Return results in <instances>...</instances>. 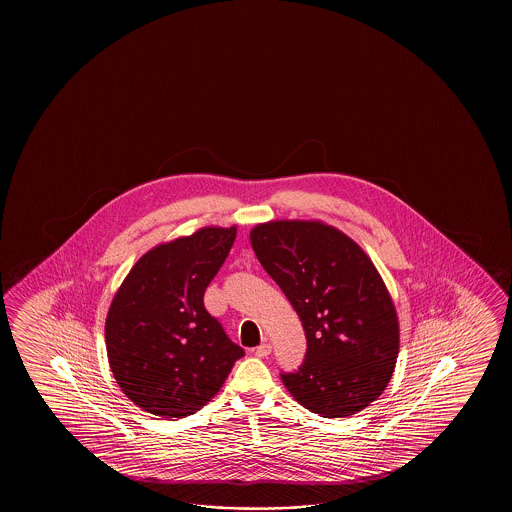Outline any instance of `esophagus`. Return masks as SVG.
I'll return each mask as SVG.
<instances>
[{
  "mask_svg": "<svg viewBox=\"0 0 512 512\" xmlns=\"http://www.w3.org/2000/svg\"><path fill=\"white\" fill-rule=\"evenodd\" d=\"M254 353H256V357H260V359L271 355V344H261L260 348H256Z\"/></svg>",
  "mask_w": 512,
  "mask_h": 512,
  "instance_id": "obj_1",
  "label": "esophagus"
}]
</instances>
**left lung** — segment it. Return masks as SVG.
Listing matches in <instances>:
<instances>
[{
  "mask_svg": "<svg viewBox=\"0 0 512 512\" xmlns=\"http://www.w3.org/2000/svg\"><path fill=\"white\" fill-rule=\"evenodd\" d=\"M252 249L300 316L302 366L282 373L298 403L322 417L370 406L392 379L399 320L368 254L322 221L282 219L251 230Z\"/></svg>",
  "mask_w": 512,
  "mask_h": 512,
  "instance_id": "8db88e82",
  "label": "left lung"
}]
</instances>
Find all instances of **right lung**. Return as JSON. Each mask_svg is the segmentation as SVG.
<instances>
[{
  "label": "right lung",
  "instance_id": "add662e5",
  "mask_svg": "<svg viewBox=\"0 0 512 512\" xmlns=\"http://www.w3.org/2000/svg\"><path fill=\"white\" fill-rule=\"evenodd\" d=\"M236 240V227H205L161 243L137 261L113 296L106 349L131 403L161 417L196 414L245 351L203 304Z\"/></svg>",
  "mask_w": 512,
  "mask_h": 512
}]
</instances>
